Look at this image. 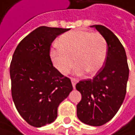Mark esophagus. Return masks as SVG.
Returning a JSON list of instances; mask_svg holds the SVG:
<instances>
[{"instance_id":"1","label":"esophagus","mask_w":135,"mask_h":135,"mask_svg":"<svg viewBox=\"0 0 135 135\" xmlns=\"http://www.w3.org/2000/svg\"><path fill=\"white\" fill-rule=\"evenodd\" d=\"M71 81H72V84H73V88H75V86H76V83H77V80H76V79H75V78H72V79H71Z\"/></svg>"}]
</instances>
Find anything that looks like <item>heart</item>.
<instances>
[{
	"mask_svg": "<svg viewBox=\"0 0 135 135\" xmlns=\"http://www.w3.org/2000/svg\"><path fill=\"white\" fill-rule=\"evenodd\" d=\"M58 49L50 52V58L55 69L67 75L76 64L75 73L86 71L94 74L103 66L107 55V42L99 32L83 30L68 31L56 42Z\"/></svg>",
	"mask_w": 135,
	"mask_h": 135,
	"instance_id": "1",
	"label": "heart"
}]
</instances>
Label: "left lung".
<instances>
[{
    "mask_svg": "<svg viewBox=\"0 0 135 135\" xmlns=\"http://www.w3.org/2000/svg\"><path fill=\"white\" fill-rule=\"evenodd\" d=\"M93 27L105 38L107 55L93 79L80 80L76 85L82 96L76 108L83 123L101 126L114 117L124 100L129 68L124 48L116 35L103 25Z\"/></svg>",
    "mask_w": 135,
    "mask_h": 135,
    "instance_id": "obj_1",
    "label": "left lung"
}]
</instances>
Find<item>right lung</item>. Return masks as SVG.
Returning a JSON list of instances; mask_svg holds the SVG:
<instances>
[{"label":"right lung","mask_w":135,"mask_h":135,"mask_svg":"<svg viewBox=\"0 0 135 135\" xmlns=\"http://www.w3.org/2000/svg\"><path fill=\"white\" fill-rule=\"evenodd\" d=\"M69 28L41 26L17 46L10 65L11 95L20 115L30 125L40 128L53 122L58 107L73 90L69 78L55 69L50 47Z\"/></svg>","instance_id":"1"}]
</instances>
